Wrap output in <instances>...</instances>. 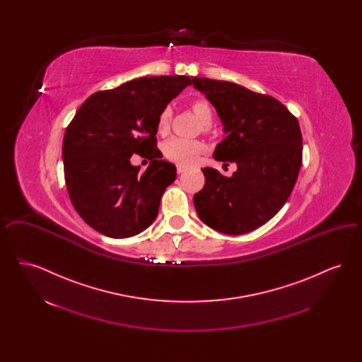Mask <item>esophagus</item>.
<instances>
[{
	"instance_id": "34e87169",
	"label": "esophagus",
	"mask_w": 362,
	"mask_h": 362,
	"mask_svg": "<svg viewBox=\"0 0 362 362\" xmlns=\"http://www.w3.org/2000/svg\"><path fill=\"white\" fill-rule=\"evenodd\" d=\"M185 171H186V168H185V167H180V165H177V167H176V173H179V175L185 173Z\"/></svg>"
}]
</instances>
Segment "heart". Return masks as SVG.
<instances>
[{
	"label": "heart",
	"mask_w": 362,
	"mask_h": 362,
	"mask_svg": "<svg viewBox=\"0 0 362 362\" xmlns=\"http://www.w3.org/2000/svg\"><path fill=\"white\" fill-rule=\"evenodd\" d=\"M189 107L197 118L205 126H209L213 119V111L210 104L205 99H194ZM173 112L170 108H164L156 122V129L158 134H167L171 126ZM205 151V145L197 139H186V138H171L163 145V153L165 158L173 161L177 165H191L198 160V156Z\"/></svg>",
	"instance_id": "b5f03b06"
}]
</instances>
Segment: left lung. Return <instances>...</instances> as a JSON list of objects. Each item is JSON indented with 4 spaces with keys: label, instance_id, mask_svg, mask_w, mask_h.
<instances>
[{
    "label": "left lung",
    "instance_id": "left-lung-1",
    "mask_svg": "<svg viewBox=\"0 0 362 362\" xmlns=\"http://www.w3.org/2000/svg\"><path fill=\"white\" fill-rule=\"evenodd\" d=\"M192 84L224 124L226 137L214 158L238 165L230 177L202 170L205 186L192 198L198 217L225 235L255 230L276 216L296 185L303 161L298 121L274 98L239 84L205 77H192Z\"/></svg>",
    "mask_w": 362,
    "mask_h": 362
}]
</instances>
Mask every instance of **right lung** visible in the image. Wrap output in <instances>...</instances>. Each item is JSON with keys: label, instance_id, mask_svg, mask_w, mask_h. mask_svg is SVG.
Instances as JSON below:
<instances>
[{"label": "right lung", "instance_id": "right-lung-1", "mask_svg": "<svg viewBox=\"0 0 362 362\" xmlns=\"http://www.w3.org/2000/svg\"><path fill=\"white\" fill-rule=\"evenodd\" d=\"M187 76L141 77L86 99L66 127L62 158L71 205L86 224L112 239L132 238L157 217L161 197L176 179L156 146L158 114L185 88ZM134 153L153 161L147 171Z\"/></svg>", "mask_w": 362, "mask_h": 362}]
</instances>
